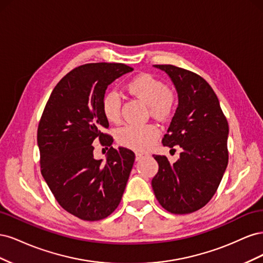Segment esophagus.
Masks as SVG:
<instances>
[{"label": "esophagus", "instance_id": "obj_1", "mask_svg": "<svg viewBox=\"0 0 263 263\" xmlns=\"http://www.w3.org/2000/svg\"><path fill=\"white\" fill-rule=\"evenodd\" d=\"M148 155L145 154V153H140V151H136V160L139 161L141 160V159H144L145 157H147Z\"/></svg>", "mask_w": 263, "mask_h": 263}]
</instances>
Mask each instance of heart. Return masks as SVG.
Returning <instances> with one entry per match:
<instances>
[{"label": "heart", "instance_id": "b5f03b06", "mask_svg": "<svg viewBox=\"0 0 263 263\" xmlns=\"http://www.w3.org/2000/svg\"><path fill=\"white\" fill-rule=\"evenodd\" d=\"M134 97L149 105L150 112L159 118L168 117L174 108V97L162 81L147 73L134 78L126 86ZM122 100L112 91L105 94L102 101V112L108 122L117 123L121 117ZM159 128L155 124L125 125L116 132L119 145L135 150H146L158 138Z\"/></svg>", "mask_w": 263, "mask_h": 263}]
</instances>
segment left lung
Returning <instances> with one entry per match:
<instances>
[{"mask_svg":"<svg viewBox=\"0 0 263 263\" xmlns=\"http://www.w3.org/2000/svg\"><path fill=\"white\" fill-rule=\"evenodd\" d=\"M169 76L179 104L162 144L182 153L174 163L155 156L158 173L151 181L164 210L189 214L202 209L216 192L228 164L229 127L211 85L196 73L171 65H156Z\"/></svg>","mask_w":263,"mask_h":263,"instance_id":"left-lung-1","label":"left lung"}]
</instances>
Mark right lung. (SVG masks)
I'll return each mask as SVG.
<instances>
[{"label":"right lung","instance_id":"1","mask_svg":"<svg viewBox=\"0 0 263 263\" xmlns=\"http://www.w3.org/2000/svg\"><path fill=\"white\" fill-rule=\"evenodd\" d=\"M134 69L123 63H87L54 86L37 130L42 174L55 200L83 220H100L121 202L135 161L132 150L110 147L102 112L107 86ZM110 147L107 161L95 159L91 145Z\"/></svg>","mask_w":263,"mask_h":263}]
</instances>
